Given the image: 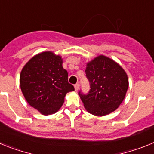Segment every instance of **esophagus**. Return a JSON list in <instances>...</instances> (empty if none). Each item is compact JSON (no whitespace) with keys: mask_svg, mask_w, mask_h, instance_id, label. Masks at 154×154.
Returning <instances> with one entry per match:
<instances>
[{"mask_svg":"<svg viewBox=\"0 0 154 154\" xmlns=\"http://www.w3.org/2000/svg\"><path fill=\"white\" fill-rule=\"evenodd\" d=\"M79 89V83H76L75 85V90L78 91Z\"/></svg>","mask_w":154,"mask_h":154,"instance_id":"1","label":"esophagus"}]
</instances>
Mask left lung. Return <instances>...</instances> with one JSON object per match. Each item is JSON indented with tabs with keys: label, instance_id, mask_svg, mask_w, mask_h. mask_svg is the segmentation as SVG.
I'll return each mask as SVG.
<instances>
[{
	"label": "left lung",
	"instance_id": "8db88e82",
	"mask_svg": "<svg viewBox=\"0 0 154 154\" xmlns=\"http://www.w3.org/2000/svg\"><path fill=\"white\" fill-rule=\"evenodd\" d=\"M85 74L90 82L87 95L79 92L87 112L96 116L115 111L125 99L129 79L124 69L115 61L99 55L86 65Z\"/></svg>",
	"mask_w": 154,
	"mask_h": 154
}]
</instances>
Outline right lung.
Segmentation results:
<instances>
[{"label": "right lung", "instance_id": "right-lung-1", "mask_svg": "<svg viewBox=\"0 0 154 154\" xmlns=\"http://www.w3.org/2000/svg\"><path fill=\"white\" fill-rule=\"evenodd\" d=\"M62 63L61 55L43 51L32 57L21 72V92L28 104L42 115L58 112L65 95L75 90Z\"/></svg>", "mask_w": 154, "mask_h": 154}]
</instances>
